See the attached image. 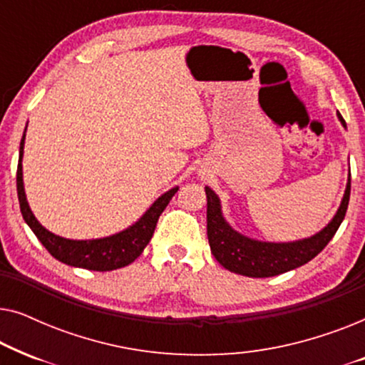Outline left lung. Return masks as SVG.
<instances>
[{
	"label": "left lung",
	"instance_id": "obj_1",
	"mask_svg": "<svg viewBox=\"0 0 365 365\" xmlns=\"http://www.w3.org/2000/svg\"><path fill=\"white\" fill-rule=\"evenodd\" d=\"M339 121L346 128L341 114ZM207 197V239L212 256L227 271L247 277H272L292 271L307 264L317 256L337 232L339 226L346 216L349 197H351V169H349L347 186L337 212L326 227L311 237L299 239L291 242H269L257 241L237 232L226 221L222 214L221 199L211 187L206 186Z\"/></svg>",
	"mask_w": 365,
	"mask_h": 365
}]
</instances>
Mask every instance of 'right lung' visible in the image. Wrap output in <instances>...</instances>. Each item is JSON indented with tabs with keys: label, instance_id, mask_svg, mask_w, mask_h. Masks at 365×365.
Returning <instances> with one entry per match:
<instances>
[{
	"label": "right lung",
	"instance_id": "1",
	"mask_svg": "<svg viewBox=\"0 0 365 365\" xmlns=\"http://www.w3.org/2000/svg\"><path fill=\"white\" fill-rule=\"evenodd\" d=\"M24 138H26V129L23 133L21 143H19V159L16 171L19 209H21L23 219L31 227V231L39 239V242L48 249V252L54 259H58V261L68 264V266L99 272L124 267L141 256L144 247L151 241L159 216H161V212L166 209L179 187L174 186L173 189L161 194L136 222L123 229V231L111 234V236L99 239H66L56 236V234H53L46 227L41 226V222L34 217L31 207L28 204L23 182Z\"/></svg>",
	"mask_w": 365,
	"mask_h": 365
}]
</instances>
